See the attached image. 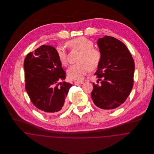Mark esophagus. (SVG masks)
Returning a JSON list of instances; mask_svg holds the SVG:
<instances>
[{
    "label": "esophagus",
    "mask_w": 154,
    "mask_h": 154,
    "mask_svg": "<svg viewBox=\"0 0 154 154\" xmlns=\"http://www.w3.org/2000/svg\"><path fill=\"white\" fill-rule=\"evenodd\" d=\"M82 84H84V81H75V85Z\"/></svg>",
    "instance_id": "1"
}]
</instances>
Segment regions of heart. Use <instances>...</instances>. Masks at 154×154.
<instances>
[{
  "label": "heart",
  "instance_id": "1",
  "mask_svg": "<svg viewBox=\"0 0 154 154\" xmlns=\"http://www.w3.org/2000/svg\"><path fill=\"white\" fill-rule=\"evenodd\" d=\"M66 45L72 50L80 52L77 61L79 63L70 66L67 70L69 78L73 80H81L87 73L89 69H97L101 60V51L94 47V43L84 37H77L68 41ZM56 53L60 63L63 66L67 64V54L65 48L59 46L56 48Z\"/></svg>",
  "mask_w": 154,
  "mask_h": 154
}]
</instances>
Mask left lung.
<instances>
[{"label":"left lung","mask_w":154,"mask_h":154,"mask_svg":"<svg viewBox=\"0 0 154 154\" xmlns=\"http://www.w3.org/2000/svg\"><path fill=\"white\" fill-rule=\"evenodd\" d=\"M98 45L102 59L94 75L101 85L92 83L91 98L101 109H114L126 100L132 91L134 60L126 45L114 37L99 38Z\"/></svg>","instance_id":"8db88e82"}]
</instances>
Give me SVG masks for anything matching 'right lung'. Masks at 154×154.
<instances>
[{
  "mask_svg": "<svg viewBox=\"0 0 154 154\" xmlns=\"http://www.w3.org/2000/svg\"><path fill=\"white\" fill-rule=\"evenodd\" d=\"M23 68L25 89L32 103L45 114L63 110L72 85L66 82L59 83L65 79L66 73L56 50L50 45L40 46L26 56Z\"/></svg>",
  "mask_w": 154,
  "mask_h": 154,
  "instance_id": "add662e5",
  "label": "right lung"
}]
</instances>
